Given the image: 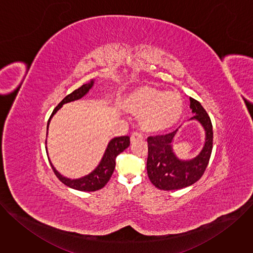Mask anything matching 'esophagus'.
I'll return each instance as SVG.
<instances>
[{
	"instance_id": "34e87169",
	"label": "esophagus",
	"mask_w": 253,
	"mask_h": 253,
	"mask_svg": "<svg viewBox=\"0 0 253 253\" xmlns=\"http://www.w3.org/2000/svg\"><path fill=\"white\" fill-rule=\"evenodd\" d=\"M141 139H143V135L140 132H137V131L132 132V134H131V142H135V141L141 140Z\"/></svg>"
}]
</instances>
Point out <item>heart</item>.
<instances>
[{
  "mask_svg": "<svg viewBox=\"0 0 253 253\" xmlns=\"http://www.w3.org/2000/svg\"><path fill=\"white\" fill-rule=\"evenodd\" d=\"M130 109L140 114L142 125L148 130H164L182 114L183 102L175 92L145 87L133 92L127 99Z\"/></svg>",
  "mask_w": 253,
  "mask_h": 253,
  "instance_id": "heart-1",
  "label": "heart"
}]
</instances>
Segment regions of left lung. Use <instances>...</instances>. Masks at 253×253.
Instances as JSON below:
<instances>
[{"label": "left lung", "mask_w": 253, "mask_h": 253, "mask_svg": "<svg viewBox=\"0 0 253 253\" xmlns=\"http://www.w3.org/2000/svg\"><path fill=\"white\" fill-rule=\"evenodd\" d=\"M193 117L205 131V142L199 154L189 160L179 159L173 151L172 142L178 132L150 136L148 142L147 173L152 184L161 190H176L194 184L203 175L212 152L213 130L210 117L202 105L190 98Z\"/></svg>", "instance_id": "1"}]
</instances>
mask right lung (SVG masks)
<instances>
[{"label":"right lung","mask_w":253,"mask_h":253,"mask_svg":"<svg viewBox=\"0 0 253 253\" xmlns=\"http://www.w3.org/2000/svg\"><path fill=\"white\" fill-rule=\"evenodd\" d=\"M94 80H91L89 83L82 85L80 88H78L77 90L73 91L71 94L67 95L60 103L59 105L55 108L52 115L50 116L49 120H48V124H47V130L49 129V124L51 119L53 118V116L57 113L58 110H60L62 106L66 103L69 102H73L76 100H79L81 98H83L89 91L90 89L93 87L94 85ZM48 135V132H47ZM46 144H47V139H46ZM130 145V137L129 136H121V137H115L113 139H111L108 143L107 148L103 154V157L100 161V163L98 164V166L89 174L77 178V179H70L67 178L63 175H61L56 168L54 167V165L51 163L49 157V161L50 164L52 166V169L54 171V173L56 174V176L59 178L60 181L62 183H64L65 185H67L70 188H73L76 190H80V191H96L99 190L101 188H103L107 182L109 181L114 169H115V159L117 157V155H119L121 152H123L126 148H128ZM46 151L47 150V146H46ZM48 155V154H47ZM49 156V155H48Z\"/></svg>","instance_id":"right-lung-1"}]
</instances>
